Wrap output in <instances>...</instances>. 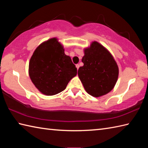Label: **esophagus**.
<instances>
[{
	"label": "esophagus",
	"instance_id": "esophagus-1",
	"mask_svg": "<svg viewBox=\"0 0 148 148\" xmlns=\"http://www.w3.org/2000/svg\"><path fill=\"white\" fill-rule=\"evenodd\" d=\"M76 67L77 69H78L79 68V64H76Z\"/></svg>",
	"mask_w": 148,
	"mask_h": 148
}]
</instances>
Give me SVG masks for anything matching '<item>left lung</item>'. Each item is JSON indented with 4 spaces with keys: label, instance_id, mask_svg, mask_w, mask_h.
<instances>
[{
    "label": "left lung",
    "instance_id": "left-lung-1",
    "mask_svg": "<svg viewBox=\"0 0 148 148\" xmlns=\"http://www.w3.org/2000/svg\"><path fill=\"white\" fill-rule=\"evenodd\" d=\"M82 62L84 65L77 73L88 93L99 97L112 90L118 77V67L104 47L93 42L84 50Z\"/></svg>",
    "mask_w": 148,
    "mask_h": 148
}]
</instances>
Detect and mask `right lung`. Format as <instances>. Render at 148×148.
Wrapping results in <instances>:
<instances>
[{
    "label": "right lung",
    "mask_w": 148,
    "mask_h": 148,
    "mask_svg": "<svg viewBox=\"0 0 148 148\" xmlns=\"http://www.w3.org/2000/svg\"><path fill=\"white\" fill-rule=\"evenodd\" d=\"M77 68L70 56L64 53L63 46L55 38L37 47L29 63V76L34 85L46 95L64 91Z\"/></svg>",
    "instance_id": "add662e5"
}]
</instances>
